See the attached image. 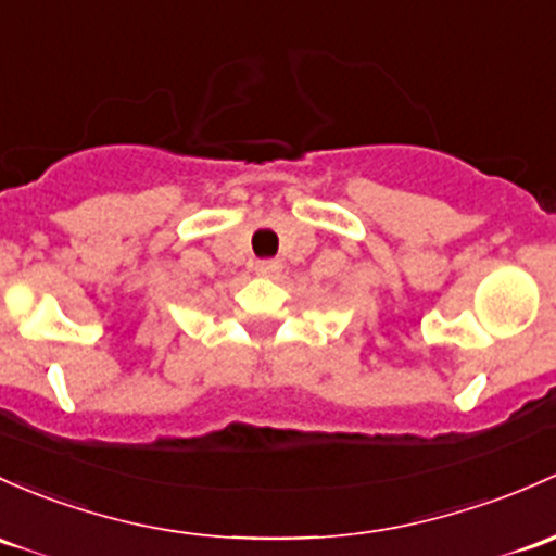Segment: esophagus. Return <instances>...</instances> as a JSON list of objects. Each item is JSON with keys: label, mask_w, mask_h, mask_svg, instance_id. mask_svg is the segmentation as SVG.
<instances>
[{"label": "esophagus", "mask_w": 556, "mask_h": 556, "mask_svg": "<svg viewBox=\"0 0 556 556\" xmlns=\"http://www.w3.org/2000/svg\"><path fill=\"white\" fill-rule=\"evenodd\" d=\"M279 268H282V263H279L277 258L255 261V274H261V277H277Z\"/></svg>", "instance_id": "34e87169"}]
</instances>
